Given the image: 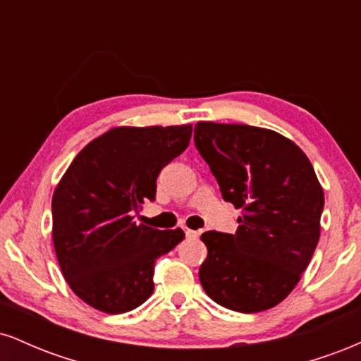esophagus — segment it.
<instances>
[{"mask_svg":"<svg viewBox=\"0 0 361 361\" xmlns=\"http://www.w3.org/2000/svg\"><path fill=\"white\" fill-rule=\"evenodd\" d=\"M185 234H186V238H190V239H197L198 235H200L197 231H192V229H185Z\"/></svg>","mask_w":361,"mask_h":361,"instance_id":"obj_1","label":"esophagus"}]
</instances>
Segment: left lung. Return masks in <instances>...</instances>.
<instances>
[{"mask_svg":"<svg viewBox=\"0 0 361 361\" xmlns=\"http://www.w3.org/2000/svg\"><path fill=\"white\" fill-rule=\"evenodd\" d=\"M195 147L222 198L243 209L235 234H202L200 283L222 307L259 312L299 283L321 234L324 192L299 146L268 128L198 122Z\"/></svg>","mask_w":361,"mask_h":361,"instance_id":"left-lung-1","label":"left lung"}]
</instances>
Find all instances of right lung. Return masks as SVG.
Returning a JSON list of instances; mask_svg holds the SVG:
<instances>
[{
	"label": "right lung",
	"instance_id": "1",
	"mask_svg": "<svg viewBox=\"0 0 361 361\" xmlns=\"http://www.w3.org/2000/svg\"><path fill=\"white\" fill-rule=\"evenodd\" d=\"M192 126L117 127L74 157L52 197V238L69 287L91 307L122 314L154 290V264L181 229L135 224L161 169L188 147Z\"/></svg>",
	"mask_w": 361,
	"mask_h": 361
}]
</instances>
